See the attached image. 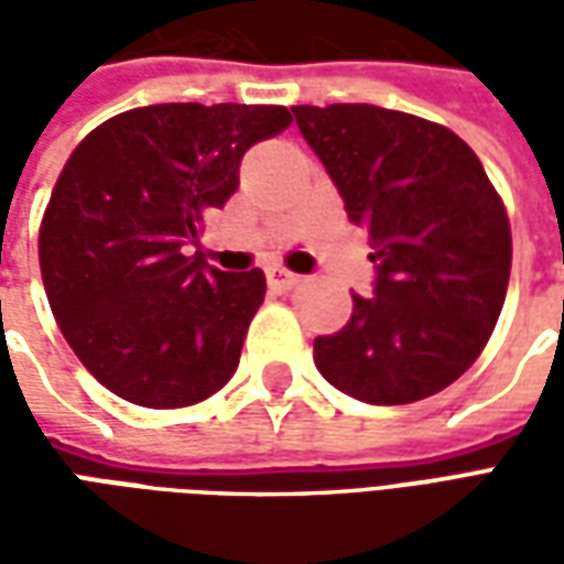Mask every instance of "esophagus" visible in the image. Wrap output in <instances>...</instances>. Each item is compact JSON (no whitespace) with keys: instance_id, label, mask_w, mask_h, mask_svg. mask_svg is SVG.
Wrapping results in <instances>:
<instances>
[{"instance_id":"obj_1","label":"esophagus","mask_w":564,"mask_h":564,"mask_svg":"<svg viewBox=\"0 0 564 564\" xmlns=\"http://www.w3.org/2000/svg\"><path fill=\"white\" fill-rule=\"evenodd\" d=\"M299 274H293V271H286V269H269V286H274L278 293H286V290H293V286H299Z\"/></svg>"}]
</instances>
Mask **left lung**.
<instances>
[{
    "label": "left lung",
    "mask_w": 564,
    "mask_h": 564,
    "mask_svg": "<svg viewBox=\"0 0 564 564\" xmlns=\"http://www.w3.org/2000/svg\"><path fill=\"white\" fill-rule=\"evenodd\" d=\"M299 132L368 229L375 290L354 295L314 362L366 404H411L462 378L496 329L510 223L484 165L447 127L378 105H293Z\"/></svg>",
    "instance_id": "left-lung-1"
}]
</instances>
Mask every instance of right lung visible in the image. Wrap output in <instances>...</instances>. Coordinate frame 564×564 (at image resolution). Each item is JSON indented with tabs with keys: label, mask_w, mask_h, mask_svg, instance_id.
Wrapping results in <instances>:
<instances>
[{
	"label": "right lung",
	"mask_w": 564,
	"mask_h": 564,
	"mask_svg": "<svg viewBox=\"0 0 564 564\" xmlns=\"http://www.w3.org/2000/svg\"><path fill=\"white\" fill-rule=\"evenodd\" d=\"M290 120L281 105H148L68 156L39 235L44 293L68 347L115 395L186 408L235 375L265 274L214 269L186 247L238 189L247 150Z\"/></svg>",
	"instance_id": "add662e5"
}]
</instances>
